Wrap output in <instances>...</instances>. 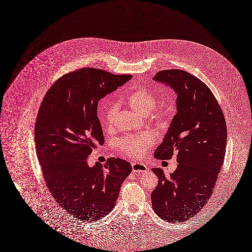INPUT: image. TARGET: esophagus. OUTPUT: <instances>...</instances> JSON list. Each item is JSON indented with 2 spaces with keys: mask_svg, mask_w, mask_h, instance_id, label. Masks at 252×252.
Wrapping results in <instances>:
<instances>
[{
  "mask_svg": "<svg viewBox=\"0 0 252 252\" xmlns=\"http://www.w3.org/2000/svg\"><path fill=\"white\" fill-rule=\"evenodd\" d=\"M133 172H147L148 166L142 163H132Z\"/></svg>",
  "mask_w": 252,
  "mask_h": 252,
  "instance_id": "34e87169",
  "label": "esophagus"
}]
</instances>
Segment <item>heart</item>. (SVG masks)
Instances as JSON below:
<instances>
[{"mask_svg":"<svg viewBox=\"0 0 252 252\" xmlns=\"http://www.w3.org/2000/svg\"><path fill=\"white\" fill-rule=\"evenodd\" d=\"M126 104L136 113L146 115L157 106V97L149 89L140 87L130 92L126 96ZM118 111L116 105H112L105 113V126L111 128L113 126L115 114ZM167 114V107L165 104L157 107L156 117L158 121H162ZM154 143V138L148 133H142L137 136H128L117 140V147L124 154L131 157H140L145 155L148 147Z\"/></svg>","mask_w":252,"mask_h":252,"instance_id":"b5f03b06","label":"heart"}]
</instances>
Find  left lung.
Masks as SVG:
<instances>
[{
  "label": "left lung",
  "instance_id": "left-lung-1",
  "mask_svg": "<svg viewBox=\"0 0 252 252\" xmlns=\"http://www.w3.org/2000/svg\"><path fill=\"white\" fill-rule=\"evenodd\" d=\"M153 80L177 95V113L155 157L170 159L176 154L178 165L168 177L162 168L152 169L158 177L152 206L164 220L180 222L199 212L214 191L225 157V118L210 89L191 73L166 69Z\"/></svg>",
  "mask_w": 252,
  "mask_h": 252
}]
</instances>
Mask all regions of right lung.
<instances>
[{
    "label": "right lung",
    "instance_id": "add662e5",
    "mask_svg": "<svg viewBox=\"0 0 252 252\" xmlns=\"http://www.w3.org/2000/svg\"><path fill=\"white\" fill-rule=\"evenodd\" d=\"M131 78L77 69L59 79L40 107L34 140L45 183L56 202L80 220L93 221L111 212L132 171L128 162L115 157L105 165L87 164L92 150L104 143L98 101Z\"/></svg>",
    "mask_w": 252,
    "mask_h": 252
}]
</instances>
